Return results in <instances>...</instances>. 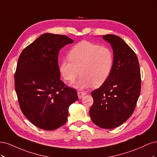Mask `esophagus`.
Masks as SVG:
<instances>
[{"label": "esophagus", "mask_w": 157, "mask_h": 157, "mask_svg": "<svg viewBox=\"0 0 157 157\" xmlns=\"http://www.w3.org/2000/svg\"><path fill=\"white\" fill-rule=\"evenodd\" d=\"M77 94H78V98L79 99H81L83 96H84L85 95H86V92H84V91H81V90H78Z\"/></svg>", "instance_id": "34e87169"}]
</instances>
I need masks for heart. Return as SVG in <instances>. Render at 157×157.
<instances>
[{"instance_id": "heart-1", "label": "heart", "mask_w": 157, "mask_h": 157, "mask_svg": "<svg viewBox=\"0 0 157 157\" xmlns=\"http://www.w3.org/2000/svg\"><path fill=\"white\" fill-rule=\"evenodd\" d=\"M68 58L60 65V73L63 78L74 82L81 75L75 86L79 88L102 84L110 75L114 57L110 48L83 40L71 50Z\"/></svg>"}]
</instances>
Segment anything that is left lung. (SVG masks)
Masks as SVG:
<instances>
[{
	"mask_svg": "<svg viewBox=\"0 0 157 157\" xmlns=\"http://www.w3.org/2000/svg\"><path fill=\"white\" fill-rule=\"evenodd\" d=\"M103 38L113 49V67L108 78L92 92L94 103L89 113L95 124L113 129L134 111L141 92V73L136 53L121 38L113 35Z\"/></svg>",
	"mask_w": 157,
	"mask_h": 157,
	"instance_id": "left-lung-1",
	"label": "left lung"
}]
</instances>
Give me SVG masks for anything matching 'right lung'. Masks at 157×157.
<instances>
[{
    "instance_id": "right-lung-1",
    "label": "right lung",
    "mask_w": 157,
    "mask_h": 157,
    "mask_svg": "<svg viewBox=\"0 0 157 157\" xmlns=\"http://www.w3.org/2000/svg\"><path fill=\"white\" fill-rule=\"evenodd\" d=\"M73 40L45 33L23 49L18 58L14 85L19 105L36 127L54 130L67 121L68 109L78 100L77 90L60 79L59 51Z\"/></svg>"
}]
</instances>
